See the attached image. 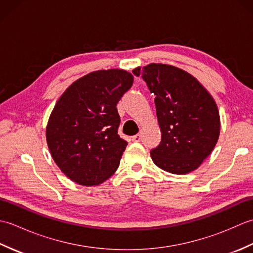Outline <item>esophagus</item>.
Listing matches in <instances>:
<instances>
[{
  "instance_id": "1",
  "label": "esophagus",
  "mask_w": 253,
  "mask_h": 253,
  "mask_svg": "<svg viewBox=\"0 0 253 253\" xmlns=\"http://www.w3.org/2000/svg\"><path fill=\"white\" fill-rule=\"evenodd\" d=\"M141 138H142L141 133H137V135L131 137V140L135 141V142H139V141H141Z\"/></svg>"
}]
</instances>
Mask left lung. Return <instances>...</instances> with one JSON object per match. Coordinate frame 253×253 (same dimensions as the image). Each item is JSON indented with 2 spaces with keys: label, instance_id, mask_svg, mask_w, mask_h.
<instances>
[{
  "label": "left lung",
  "instance_id": "8db88e82",
  "mask_svg": "<svg viewBox=\"0 0 253 253\" xmlns=\"http://www.w3.org/2000/svg\"><path fill=\"white\" fill-rule=\"evenodd\" d=\"M132 73L141 75L155 94L162 139L150 151L154 164L171 174L197 169L213 151L221 130L213 96L192 75L168 64L151 63Z\"/></svg>",
  "mask_w": 253,
  "mask_h": 253
}]
</instances>
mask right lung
<instances>
[{"mask_svg": "<svg viewBox=\"0 0 253 253\" xmlns=\"http://www.w3.org/2000/svg\"><path fill=\"white\" fill-rule=\"evenodd\" d=\"M133 76L124 69L84 75L64 91L46 125L47 147L69 179L96 186L115 173L127 141L118 136L116 104L131 88Z\"/></svg>", "mask_w": 253, "mask_h": 253, "instance_id": "obj_1", "label": "right lung"}]
</instances>
